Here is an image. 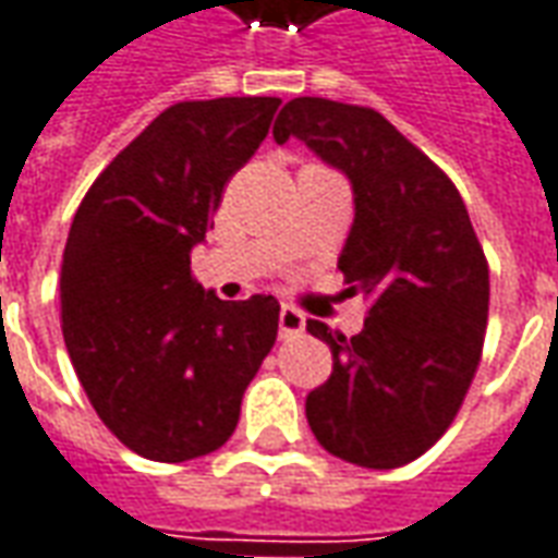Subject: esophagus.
Returning a JSON list of instances; mask_svg holds the SVG:
<instances>
[{"instance_id":"obj_1","label":"esophagus","mask_w":558,"mask_h":558,"mask_svg":"<svg viewBox=\"0 0 558 558\" xmlns=\"http://www.w3.org/2000/svg\"><path fill=\"white\" fill-rule=\"evenodd\" d=\"M278 327H280V339H293L305 330V317H302V312H296V308L283 305V308H280Z\"/></svg>"}]
</instances>
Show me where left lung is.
I'll list each match as a JSON object with an SVG mask.
<instances>
[{"label":"left lung","instance_id":"obj_1","mask_svg":"<svg viewBox=\"0 0 558 558\" xmlns=\"http://www.w3.org/2000/svg\"><path fill=\"white\" fill-rule=\"evenodd\" d=\"M287 138L352 182L339 271L349 293L371 299L352 339L308 320L333 352L330 379L305 398L308 426L345 463L404 466L451 426L478 367L490 296L482 243L451 179L371 107L293 98L275 123V142Z\"/></svg>","mask_w":558,"mask_h":558}]
</instances>
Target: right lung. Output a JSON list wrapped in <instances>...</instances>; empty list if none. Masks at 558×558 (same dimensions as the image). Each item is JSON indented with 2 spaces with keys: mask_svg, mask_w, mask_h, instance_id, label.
<instances>
[{
  "mask_svg": "<svg viewBox=\"0 0 558 558\" xmlns=\"http://www.w3.org/2000/svg\"><path fill=\"white\" fill-rule=\"evenodd\" d=\"M278 105L213 98L166 107L95 179L70 225L64 345L101 423L147 460L219 451L278 339V299L225 302L191 278V250Z\"/></svg>",
  "mask_w": 558,
  "mask_h": 558,
  "instance_id": "add662e5",
  "label": "right lung"
}]
</instances>
